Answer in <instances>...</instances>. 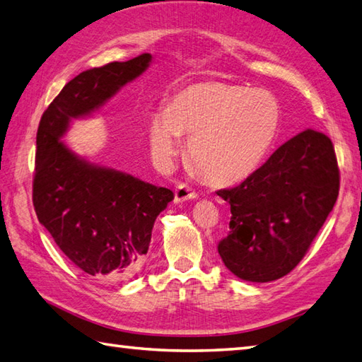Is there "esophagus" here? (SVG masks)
Returning a JSON list of instances; mask_svg holds the SVG:
<instances>
[{"mask_svg":"<svg viewBox=\"0 0 362 362\" xmlns=\"http://www.w3.org/2000/svg\"><path fill=\"white\" fill-rule=\"evenodd\" d=\"M196 197H197V193L189 185H187V183H179V185L175 187V191H174L175 204L185 202V201H189V199H196Z\"/></svg>","mask_w":362,"mask_h":362,"instance_id":"1","label":"esophagus"}]
</instances>
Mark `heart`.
<instances>
[{"label":"heart","instance_id":"1","mask_svg":"<svg viewBox=\"0 0 362 362\" xmlns=\"http://www.w3.org/2000/svg\"><path fill=\"white\" fill-rule=\"evenodd\" d=\"M281 105L272 91L224 82H204L177 93L169 109L149 121V141L161 163L188 138V158L219 185L250 175L267 156L280 129Z\"/></svg>","mask_w":362,"mask_h":362}]
</instances>
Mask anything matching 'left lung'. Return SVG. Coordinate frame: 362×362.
<instances>
[{
    "label": "left lung",
    "mask_w": 362,
    "mask_h": 362,
    "mask_svg": "<svg viewBox=\"0 0 362 362\" xmlns=\"http://www.w3.org/2000/svg\"><path fill=\"white\" fill-rule=\"evenodd\" d=\"M339 168L333 143L316 130L291 138L241 185L219 189L230 232L218 244L238 279L266 283L294 269L333 210Z\"/></svg>",
    "instance_id": "obj_1"
}]
</instances>
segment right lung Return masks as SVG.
<instances>
[{
  "mask_svg": "<svg viewBox=\"0 0 362 362\" xmlns=\"http://www.w3.org/2000/svg\"><path fill=\"white\" fill-rule=\"evenodd\" d=\"M151 54L82 71L54 98L37 130L33 202L40 224L82 272L101 281L134 276L144 263L152 227L174 199L117 169L90 163L60 138L143 74Z\"/></svg>",
  "mask_w": 362,
  "mask_h": 362,
  "instance_id": "add662e5",
  "label": "right lung"
}]
</instances>
